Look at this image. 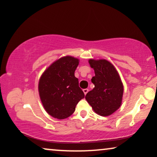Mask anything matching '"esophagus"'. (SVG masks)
Segmentation results:
<instances>
[{"mask_svg":"<svg viewBox=\"0 0 157 157\" xmlns=\"http://www.w3.org/2000/svg\"><path fill=\"white\" fill-rule=\"evenodd\" d=\"M83 91L84 93V94L86 95V94H87V93L88 92V88H85V89L83 90Z\"/></svg>","mask_w":157,"mask_h":157,"instance_id":"esophagus-1","label":"esophagus"}]
</instances>
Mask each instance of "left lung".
Listing matches in <instances>:
<instances>
[{
    "mask_svg": "<svg viewBox=\"0 0 157 157\" xmlns=\"http://www.w3.org/2000/svg\"><path fill=\"white\" fill-rule=\"evenodd\" d=\"M95 76L91 82L95 87L86 95V100L97 114L108 116L121 105L123 85L116 69L105 59H90Z\"/></svg>",
    "mask_w": 157,
    "mask_h": 157,
    "instance_id": "1",
    "label": "left lung"
}]
</instances>
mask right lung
Listing matches in <instances>:
<instances>
[{"instance_id": "obj_1", "label": "right lung", "mask_w": 157, "mask_h": 157, "mask_svg": "<svg viewBox=\"0 0 157 157\" xmlns=\"http://www.w3.org/2000/svg\"><path fill=\"white\" fill-rule=\"evenodd\" d=\"M78 65V59L64 56L52 63L41 76L38 87L41 101L54 118L69 117L85 96L78 86V79L74 76Z\"/></svg>"}]
</instances>
